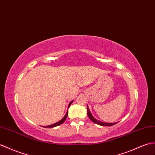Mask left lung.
I'll return each instance as SVG.
<instances>
[{
  "label": "left lung",
  "instance_id": "left-lung-1",
  "mask_svg": "<svg viewBox=\"0 0 155 155\" xmlns=\"http://www.w3.org/2000/svg\"><path fill=\"white\" fill-rule=\"evenodd\" d=\"M87 114H88L89 118L91 119V120L93 122H94V123L98 124V125H102V126H112V125L117 124V122L116 123H105V122H102V121H100L96 120V119L93 117L92 115L91 114V111H90V110H89L88 106H87Z\"/></svg>",
  "mask_w": 155,
  "mask_h": 155
}]
</instances>
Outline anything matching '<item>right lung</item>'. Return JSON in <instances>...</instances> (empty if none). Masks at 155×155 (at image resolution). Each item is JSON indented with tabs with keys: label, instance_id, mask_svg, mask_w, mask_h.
Segmentation results:
<instances>
[{
	"label": "right lung",
	"instance_id": "obj_1",
	"mask_svg": "<svg viewBox=\"0 0 155 155\" xmlns=\"http://www.w3.org/2000/svg\"><path fill=\"white\" fill-rule=\"evenodd\" d=\"M73 103V101H71V102H70V104H69V107H69V106H71V104ZM67 115H68V111H67V113H66V114H65V116H64V117L62 119V120H60L59 121H58V122H57V123H55V124H52V125H48V126H44V127H46V128H52V127H56V126H58V125H61V124H62L63 122L65 121V120H66V118H67Z\"/></svg>",
	"mask_w": 155,
	"mask_h": 155
}]
</instances>
